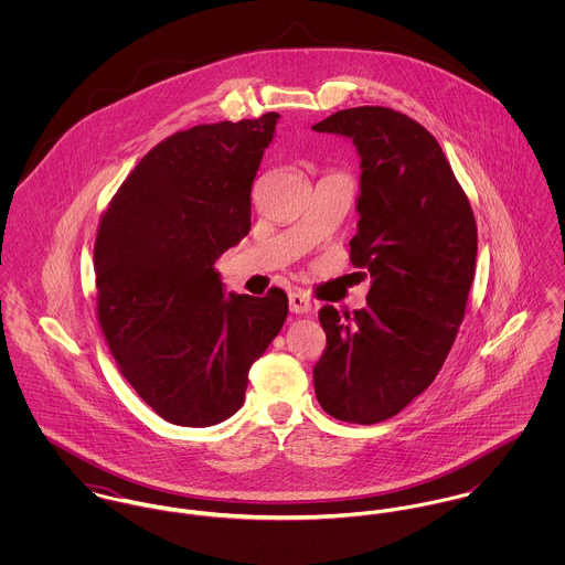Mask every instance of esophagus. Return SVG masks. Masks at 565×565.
Instances as JSON below:
<instances>
[{
	"label": "esophagus",
	"instance_id": "1",
	"mask_svg": "<svg viewBox=\"0 0 565 565\" xmlns=\"http://www.w3.org/2000/svg\"><path fill=\"white\" fill-rule=\"evenodd\" d=\"M289 309H291V313H296V316H307V313L313 311V305H311V300H309L307 294L294 291V294H289Z\"/></svg>",
	"mask_w": 565,
	"mask_h": 565
}]
</instances>
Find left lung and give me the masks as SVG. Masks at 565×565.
<instances>
[{"label": "left lung", "instance_id": "8db88e82", "mask_svg": "<svg viewBox=\"0 0 565 565\" xmlns=\"http://www.w3.org/2000/svg\"><path fill=\"white\" fill-rule=\"evenodd\" d=\"M313 130L352 139L361 159L350 260L372 278L365 309L320 311L316 396L341 422L376 424L435 381L455 343L475 280L477 222L435 137L403 113L359 106Z\"/></svg>", "mask_w": 565, "mask_h": 565}]
</instances>
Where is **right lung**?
<instances>
[{
  "mask_svg": "<svg viewBox=\"0 0 565 565\" xmlns=\"http://www.w3.org/2000/svg\"><path fill=\"white\" fill-rule=\"evenodd\" d=\"M278 113L175 132L130 171L95 239L97 320L162 419L204 428L242 408L252 363L289 313L282 289L224 294L215 260L249 233V193Z\"/></svg>",
  "mask_w": 565,
  "mask_h": 565,
  "instance_id": "add662e5",
  "label": "right lung"
}]
</instances>
